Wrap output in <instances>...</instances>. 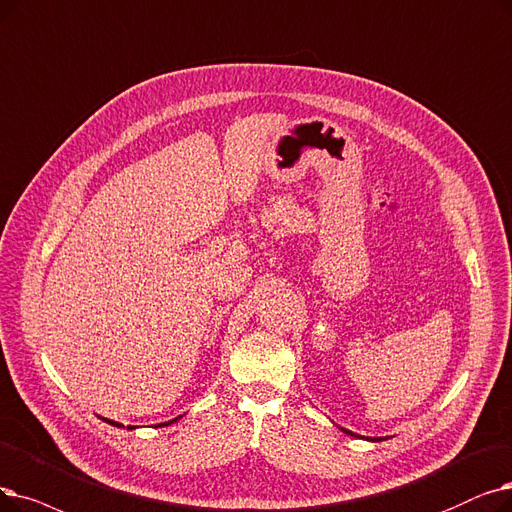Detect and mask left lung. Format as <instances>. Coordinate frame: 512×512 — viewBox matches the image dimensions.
I'll use <instances>...</instances> for the list:
<instances>
[{
    "label": "left lung",
    "instance_id": "obj_1",
    "mask_svg": "<svg viewBox=\"0 0 512 512\" xmlns=\"http://www.w3.org/2000/svg\"><path fill=\"white\" fill-rule=\"evenodd\" d=\"M341 431H343V433H347V435H351V437H358V435L351 433V431H347V429H343V427H341ZM381 439H383V437H374L372 441H381Z\"/></svg>",
    "mask_w": 512,
    "mask_h": 512
}]
</instances>
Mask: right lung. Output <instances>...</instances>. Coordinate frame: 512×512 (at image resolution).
<instances>
[{
	"label": "right lung",
	"instance_id": "obj_1",
	"mask_svg": "<svg viewBox=\"0 0 512 512\" xmlns=\"http://www.w3.org/2000/svg\"><path fill=\"white\" fill-rule=\"evenodd\" d=\"M100 418H102V416H100ZM180 418H182V416H177V418H173V420H169V422H161V425H159V427H167V425H173V422H177V420H180ZM102 420H104V422H108V425H113V427H123V425H121V422H115V420H108V418H102ZM127 429H136V427H131V425H129Z\"/></svg>",
	"mask_w": 512,
	"mask_h": 512
}]
</instances>
